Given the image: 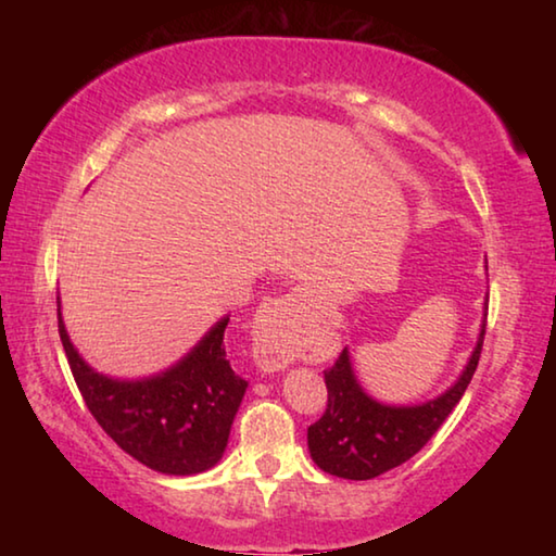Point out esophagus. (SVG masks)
Returning <instances> with one entry per match:
<instances>
[{"label": "esophagus", "instance_id": "1", "mask_svg": "<svg viewBox=\"0 0 556 556\" xmlns=\"http://www.w3.org/2000/svg\"><path fill=\"white\" fill-rule=\"evenodd\" d=\"M306 296V289L294 287L287 294L267 299V304L257 312L255 326H252V357H255L260 370L277 372L291 363V357H294L291 338L301 324V314H304L308 301Z\"/></svg>", "mask_w": 556, "mask_h": 556}]
</instances>
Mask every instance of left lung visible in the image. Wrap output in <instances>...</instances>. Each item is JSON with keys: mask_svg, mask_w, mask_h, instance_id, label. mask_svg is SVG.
I'll return each instance as SVG.
<instances>
[{"mask_svg": "<svg viewBox=\"0 0 556 556\" xmlns=\"http://www.w3.org/2000/svg\"><path fill=\"white\" fill-rule=\"evenodd\" d=\"M488 301L478 341L466 368L446 392L419 404H384L370 397L357 382L348 348L326 370L328 404L324 417L308 427V451L314 464L326 473L348 481H370L409 460L437 434L446 417L464 397L478 368L485 336Z\"/></svg>", "mask_w": 556, "mask_h": 556, "instance_id": "1", "label": "left lung"}]
</instances>
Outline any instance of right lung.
<instances>
[{"mask_svg":"<svg viewBox=\"0 0 556 556\" xmlns=\"http://www.w3.org/2000/svg\"><path fill=\"white\" fill-rule=\"evenodd\" d=\"M215 321L181 361L149 378H112L88 365L65 331L59 333L75 384L92 417L115 444L147 468L195 476L213 468L228 446L230 427L248 390L225 357V326Z\"/></svg>","mask_w":556,"mask_h":556,"instance_id":"1","label":"right lung"}]
</instances>
